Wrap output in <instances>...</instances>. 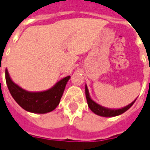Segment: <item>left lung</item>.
I'll use <instances>...</instances> for the list:
<instances>
[{"instance_id":"obj_1","label":"left lung","mask_w":150,"mask_h":150,"mask_svg":"<svg viewBox=\"0 0 150 150\" xmlns=\"http://www.w3.org/2000/svg\"><path fill=\"white\" fill-rule=\"evenodd\" d=\"M85 95L86 98H87V101H88V105L90 110L94 114L99 115V116H102V117H115V116H118V115H122L124 112L127 111L134 104V102L137 100V99H135L132 103H130L129 105H127L124 106V107L120 108V109H111V108H107L105 107V106H102V105H100L98 103H97L96 101H94L91 98V97H90L88 88V87H87L86 84Z\"/></svg>"}]
</instances>
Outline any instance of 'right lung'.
<instances>
[{
    "label": "right lung",
    "instance_id": "right-lung-1",
    "mask_svg": "<svg viewBox=\"0 0 150 150\" xmlns=\"http://www.w3.org/2000/svg\"><path fill=\"white\" fill-rule=\"evenodd\" d=\"M71 76L62 79L50 89L40 92H30L13 82L6 69V80L11 96L23 110L35 114H46L57 107Z\"/></svg>",
    "mask_w": 150,
    "mask_h": 150
}]
</instances>
